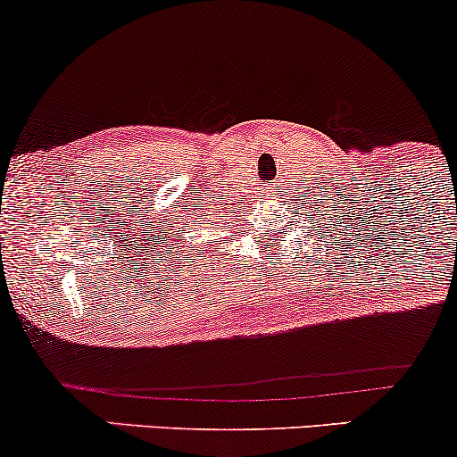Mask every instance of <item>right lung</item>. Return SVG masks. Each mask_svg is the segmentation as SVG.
I'll list each match as a JSON object with an SVG mask.
<instances>
[{"mask_svg": "<svg viewBox=\"0 0 457 457\" xmlns=\"http://www.w3.org/2000/svg\"><path fill=\"white\" fill-rule=\"evenodd\" d=\"M173 249H175V247H173ZM169 252H171V249H169Z\"/></svg>", "mask_w": 457, "mask_h": 457, "instance_id": "right-lung-1", "label": "right lung"}]
</instances>
